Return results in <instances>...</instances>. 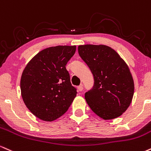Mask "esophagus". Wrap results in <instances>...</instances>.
I'll use <instances>...</instances> for the list:
<instances>
[{"label": "esophagus", "mask_w": 151, "mask_h": 151, "mask_svg": "<svg viewBox=\"0 0 151 151\" xmlns=\"http://www.w3.org/2000/svg\"><path fill=\"white\" fill-rule=\"evenodd\" d=\"M78 91H80V92L83 91V85H81V86H80L78 87Z\"/></svg>", "instance_id": "34e87169"}]
</instances>
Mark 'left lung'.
Listing matches in <instances>:
<instances>
[{
	"label": "left lung",
	"mask_w": 151,
	"mask_h": 151,
	"mask_svg": "<svg viewBox=\"0 0 151 151\" xmlns=\"http://www.w3.org/2000/svg\"><path fill=\"white\" fill-rule=\"evenodd\" d=\"M78 49L94 76L93 88L85 94L90 109L104 120L121 116L128 109L134 93L129 66L108 46L86 44L78 46Z\"/></svg>",
	"instance_id": "left-lung-1"
}]
</instances>
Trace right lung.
<instances>
[{
	"label": "right lung",
	"instance_id": "right-lung-1",
	"mask_svg": "<svg viewBox=\"0 0 151 151\" xmlns=\"http://www.w3.org/2000/svg\"><path fill=\"white\" fill-rule=\"evenodd\" d=\"M76 46H56L43 49L30 60L20 80L22 100L37 118L52 122L68 109L77 91L72 86L65 65Z\"/></svg>",
	"mask_w": 151,
	"mask_h": 151
}]
</instances>
